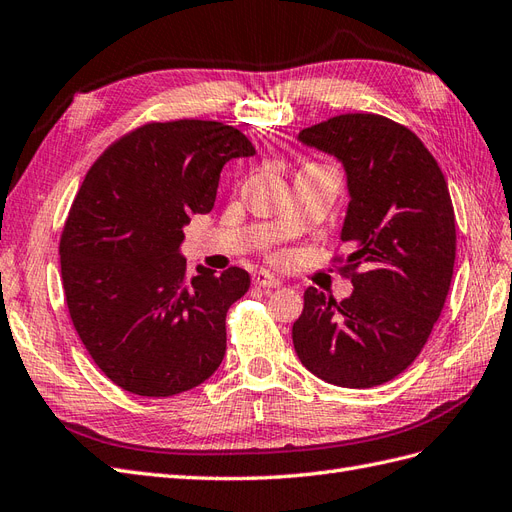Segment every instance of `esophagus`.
Masks as SVG:
<instances>
[{
  "mask_svg": "<svg viewBox=\"0 0 512 512\" xmlns=\"http://www.w3.org/2000/svg\"><path fill=\"white\" fill-rule=\"evenodd\" d=\"M253 281H255L257 287H281V281L276 279L274 274L266 272V270H257V272L253 274Z\"/></svg>",
  "mask_w": 512,
  "mask_h": 512,
  "instance_id": "esophagus-1",
  "label": "esophagus"
}]
</instances>
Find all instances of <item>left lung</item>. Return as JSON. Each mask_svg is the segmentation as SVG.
<instances>
[{
    "instance_id": "left-lung-1",
    "label": "left lung",
    "mask_w": 512,
    "mask_h": 512,
    "mask_svg": "<svg viewBox=\"0 0 512 512\" xmlns=\"http://www.w3.org/2000/svg\"><path fill=\"white\" fill-rule=\"evenodd\" d=\"M298 139L345 167L341 272L354 291L341 302L304 291L296 354L328 384H386L418 358L448 296L457 229L446 178L410 128L377 113H343Z\"/></svg>"
}]
</instances>
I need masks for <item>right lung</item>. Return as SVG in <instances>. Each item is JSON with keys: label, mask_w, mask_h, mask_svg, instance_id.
Wrapping results in <instances>:
<instances>
[{"label": "right lung", "mask_w": 512, "mask_h": 512, "mask_svg": "<svg viewBox=\"0 0 512 512\" xmlns=\"http://www.w3.org/2000/svg\"><path fill=\"white\" fill-rule=\"evenodd\" d=\"M253 154L221 122H148L87 171L60 238L62 283L72 326L115 386L173 397L223 362L225 317L251 276L233 266L188 279L182 229L214 208L227 160Z\"/></svg>", "instance_id": "1"}]
</instances>
